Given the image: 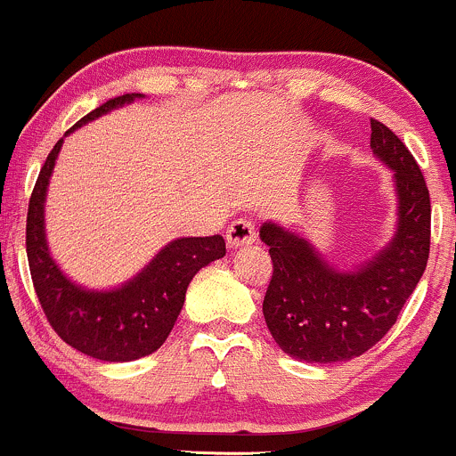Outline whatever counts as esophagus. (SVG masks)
Here are the masks:
<instances>
[{
  "label": "esophagus",
  "mask_w": 456,
  "mask_h": 456,
  "mask_svg": "<svg viewBox=\"0 0 456 456\" xmlns=\"http://www.w3.org/2000/svg\"><path fill=\"white\" fill-rule=\"evenodd\" d=\"M226 241L230 249H239L256 241V228L249 219H237L226 230Z\"/></svg>",
  "instance_id": "34e87169"
}]
</instances>
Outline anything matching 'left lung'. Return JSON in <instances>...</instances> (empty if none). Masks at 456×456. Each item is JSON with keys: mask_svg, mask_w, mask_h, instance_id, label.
<instances>
[{"mask_svg": "<svg viewBox=\"0 0 456 456\" xmlns=\"http://www.w3.org/2000/svg\"><path fill=\"white\" fill-rule=\"evenodd\" d=\"M370 148L394 171L395 228L374 256L356 267L328 263L296 230L265 222L273 276L263 315L273 341L306 363L350 361L379 344L422 278L430 248V198L418 163L385 124L371 119Z\"/></svg>", "mask_w": 456, "mask_h": 456, "instance_id": "obj_1", "label": "left lung"}]
</instances>
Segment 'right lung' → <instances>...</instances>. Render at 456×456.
<instances>
[{
  "mask_svg": "<svg viewBox=\"0 0 456 456\" xmlns=\"http://www.w3.org/2000/svg\"><path fill=\"white\" fill-rule=\"evenodd\" d=\"M141 97V93H128L109 100L82 117L65 136ZM65 136L47 156L28 208L26 248L34 289L52 328L65 344L109 363L136 361L165 344L183 311L189 282L208 263L226 256V241L222 234L174 239L119 287L89 289L71 281L52 256L45 232L47 189Z\"/></svg>",
  "mask_w": 456,
  "mask_h": 456,
  "instance_id": "right-lung-1",
  "label": "right lung"
}]
</instances>
